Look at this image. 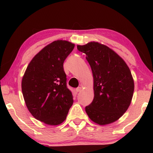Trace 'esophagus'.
<instances>
[{
    "label": "esophagus",
    "instance_id": "obj_1",
    "mask_svg": "<svg viewBox=\"0 0 153 153\" xmlns=\"http://www.w3.org/2000/svg\"><path fill=\"white\" fill-rule=\"evenodd\" d=\"M81 89H82V88H81V87H78L76 89V93H79V92H80L81 91Z\"/></svg>",
    "mask_w": 153,
    "mask_h": 153
}]
</instances>
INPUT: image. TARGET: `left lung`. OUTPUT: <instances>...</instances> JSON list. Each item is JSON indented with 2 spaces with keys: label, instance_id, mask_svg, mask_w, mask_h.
Segmentation results:
<instances>
[{
  "label": "left lung",
  "instance_id": "left-lung-1",
  "mask_svg": "<svg viewBox=\"0 0 153 153\" xmlns=\"http://www.w3.org/2000/svg\"><path fill=\"white\" fill-rule=\"evenodd\" d=\"M77 49L85 53L93 76L95 96L85 112L100 125L116 122L132 100L134 82L128 65L114 50L97 42L77 45Z\"/></svg>",
  "mask_w": 153,
  "mask_h": 153
}]
</instances>
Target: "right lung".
Listing matches in <instances>:
<instances>
[{
	"label": "right lung",
	"instance_id": "obj_1",
	"mask_svg": "<svg viewBox=\"0 0 153 153\" xmlns=\"http://www.w3.org/2000/svg\"><path fill=\"white\" fill-rule=\"evenodd\" d=\"M74 47L67 40H56L35 55L27 67L22 90L28 109L37 120L49 125L65 120L74 102L66 85L63 62Z\"/></svg>",
	"mask_w": 153,
	"mask_h": 153
}]
</instances>
